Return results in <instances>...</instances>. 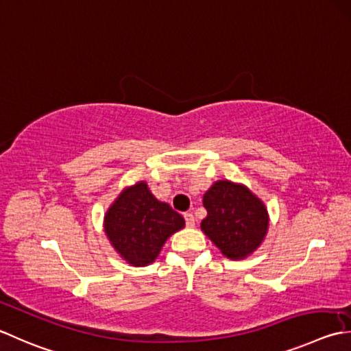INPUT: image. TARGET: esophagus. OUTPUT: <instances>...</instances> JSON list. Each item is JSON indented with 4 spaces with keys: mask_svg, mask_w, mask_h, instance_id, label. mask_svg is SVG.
Segmentation results:
<instances>
[{
    "mask_svg": "<svg viewBox=\"0 0 351 351\" xmlns=\"http://www.w3.org/2000/svg\"><path fill=\"white\" fill-rule=\"evenodd\" d=\"M184 219H185V225H187L189 228H193V226H195L193 213H184Z\"/></svg>",
    "mask_w": 351,
    "mask_h": 351,
    "instance_id": "obj_1",
    "label": "esophagus"
}]
</instances>
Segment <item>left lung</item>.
Segmentation results:
<instances>
[{"label": "left lung", "instance_id": "1", "mask_svg": "<svg viewBox=\"0 0 351 351\" xmlns=\"http://www.w3.org/2000/svg\"><path fill=\"white\" fill-rule=\"evenodd\" d=\"M204 207L207 217L201 228L225 257L246 258L262 245L269 216L265 204L248 187L216 181L204 195Z\"/></svg>", "mask_w": 351, "mask_h": 351}]
</instances>
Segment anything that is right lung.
<instances>
[{
  "label": "right lung",
  "instance_id": "add662e5",
  "mask_svg": "<svg viewBox=\"0 0 351 351\" xmlns=\"http://www.w3.org/2000/svg\"><path fill=\"white\" fill-rule=\"evenodd\" d=\"M184 225L180 213L158 201L144 181L123 190L105 215L109 242L132 266L154 263L166 240Z\"/></svg>",
  "mask_w": 351,
  "mask_h": 351
}]
</instances>
